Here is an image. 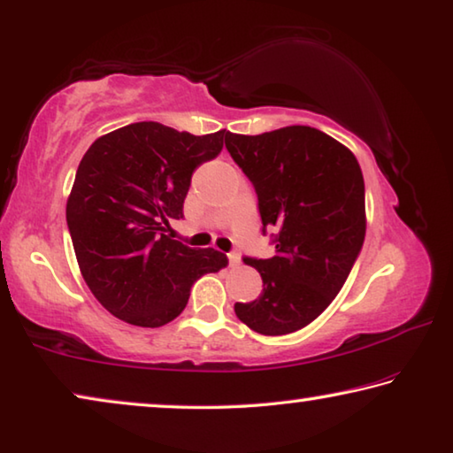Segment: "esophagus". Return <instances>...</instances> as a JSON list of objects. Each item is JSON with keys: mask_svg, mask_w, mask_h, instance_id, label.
Masks as SVG:
<instances>
[{"mask_svg": "<svg viewBox=\"0 0 453 453\" xmlns=\"http://www.w3.org/2000/svg\"><path fill=\"white\" fill-rule=\"evenodd\" d=\"M241 263V257H239V253H228V265L231 266H236Z\"/></svg>", "mask_w": 453, "mask_h": 453, "instance_id": "34e87169", "label": "esophagus"}]
</instances>
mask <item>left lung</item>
Returning <instances> with one entry per match:
<instances>
[{
  "mask_svg": "<svg viewBox=\"0 0 453 453\" xmlns=\"http://www.w3.org/2000/svg\"><path fill=\"white\" fill-rule=\"evenodd\" d=\"M226 150L253 182L263 234L275 255L244 257L261 273L263 293L234 303L261 335L307 327L335 299L365 241V184L349 148L311 126L258 136L226 134Z\"/></svg>",
  "mask_w": 453,
  "mask_h": 453,
  "instance_id": "1",
  "label": "left lung"
}]
</instances>
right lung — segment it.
Listing matches in <instances>:
<instances>
[{
  "mask_svg": "<svg viewBox=\"0 0 453 453\" xmlns=\"http://www.w3.org/2000/svg\"><path fill=\"white\" fill-rule=\"evenodd\" d=\"M226 134L136 122L88 148L65 220L81 277L114 317L162 327L187 307L196 279L226 266L219 250L190 249L165 234L170 220L184 217L192 173L219 157Z\"/></svg>",
  "mask_w": 453,
  "mask_h": 453,
  "instance_id": "add662e5",
  "label": "right lung"
}]
</instances>
